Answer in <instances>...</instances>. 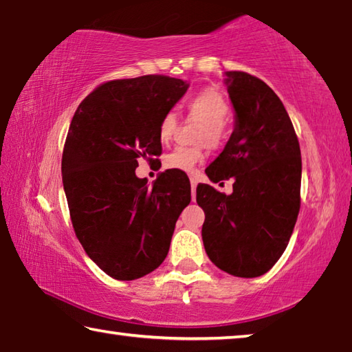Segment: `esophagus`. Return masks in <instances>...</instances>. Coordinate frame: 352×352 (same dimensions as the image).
Here are the masks:
<instances>
[{
	"mask_svg": "<svg viewBox=\"0 0 352 352\" xmlns=\"http://www.w3.org/2000/svg\"><path fill=\"white\" fill-rule=\"evenodd\" d=\"M197 183H199V175H190V188H192V199H195V189H197Z\"/></svg>",
	"mask_w": 352,
	"mask_h": 352,
	"instance_id": "34e87169",
	"label": "esophagus"
}]
</instances>
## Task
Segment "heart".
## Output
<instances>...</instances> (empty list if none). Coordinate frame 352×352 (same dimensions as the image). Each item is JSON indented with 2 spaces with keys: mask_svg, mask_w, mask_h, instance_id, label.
<instances>
[{
  "mask_svg": "<svg viewBox=\"0 0 352 352\" xmlns=\"http://www.w3.org/2000/svg\"><path fill=\"white\" fill-rule=\"evenodd\" d=\"M188 109L195 118L204 122L199 140L208 144L217 146L223 136V122L230 115V107L225 98L216 90H205L194 96L188 102ZM177 127L174 113H168L162 118L158 126V136L162 142H168ZM206 153L200 147H175L164 157V166L168 169L192 172L204 162Z\"/></svg>",
  "mask_w": 352,
  "mask_h": 352,
  "instance_id": "obj_1",
  "label": "heart"
}]
</instances>
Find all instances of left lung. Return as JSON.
Wrapping results in <instances>:
<instances>
[{
    "mask_svg": "<svg viewBox=\"0 0 352 352\" xmlns=\"http://www.w3.org/2000/svg\"><path fill=\"white\" fill-rule=\"evenodd\" d=\"M234 110V129L206 168L212 183L233 177L226 195L197 186L205 211L201 239L208 258L239 278L269 272L281 258L300 211L301 152L294 126L275 91L242 71L223 79Z\"/></svg>",
    "mask_w": 352,
    "mask_h": 352,
    "instance_id": "left-lung-1",
    "label": "left lung"
}]
</instances>
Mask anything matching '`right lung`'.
I'll list each match as a JSON object with an SVG mask.
<instances>
[{
    "mask_svg": "<svg viewBox=\"0 0 352 352\" xmlns=\"http://www.w3.org/2000/svg\"><path fill=\"white\" fill-rule=\"evenodd\" d=\"M188 88L166 76L111 80L88 94L71 121L62 157L71 222L88 258L119 281L162 265L190 201L180 172H162L152 188L135 174L136 158L162 153L160 121Z\"/></svg>",
    "mask_w": 352,
    "mask_h": 352,
    "instance_id": "right-lung-1",
    "label": "right lung"
}]
</instances>
